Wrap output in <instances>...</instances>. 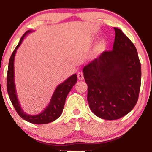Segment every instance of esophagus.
Segmentation results:
<instances>
[{
  "mask_svg": "<svg viewBox=\"0 0 152 152\" xmlns=\"http://www.w3.org/2000/svg\"><path fill=\"white\" fill-rule=\"evenodd\" d=\"M77 77H78V79L80 80H84V74L82 72H79L77 74Z\"/></svg>",
  "mask_w": 152,
  "mask_h": 152,
  "instance_id": "esophagus-1",
  "label": "esophagus"
}]
</instances>
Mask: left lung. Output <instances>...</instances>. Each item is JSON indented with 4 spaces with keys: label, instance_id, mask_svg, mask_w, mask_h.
<instances>
[{
    "label": "left lung",
    "instance_id": "left-lung-1",
    "mask_svg": "<svg viewBox=\"0 0 152 152\" xmlns=\"http://www.w3.org/2000/svg\"><path fill=\"white\" fill-rule=\"evenodd\" d=\"M111 51H105L84 67L87 100L95 115L116 120L128 114L137 102L141 70L137 51L121 30L114 27Z\"/></svg>",
    "mask_w": 152,
    "mask_h": 152
}]
</instances>
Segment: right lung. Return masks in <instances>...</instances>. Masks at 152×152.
<instances>
[{
	"mask_svg": "<svg viewBox=\"0 0 152 152\" xmlns=\"http://www.w3.org/2000/svg\"><path fill=\"white\" fill-rule=\"evenodd\" d=\"M32 31H33L31 30H28L24 33L12 53L9 62L8 72H7V88L10 100L17 113L22 119L34 124H45V123H49L57 119L61 115L66 97L77 82V76L76 74H74L67 78L62 83L59 84L53 92L50 103L42 113L37 115H29L25 113L20 107L19 101L18 100L16 88H15L14 61L17 49L22 43L25 36Z\"/></svg>",
	"mask_w": 152,
	"mask_h": 152,
	"instance_id": "add662e5",
	"label": "right lung"
}]
</instances>
